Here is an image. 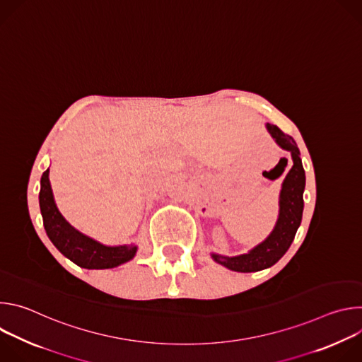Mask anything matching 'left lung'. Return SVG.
Masks as SVG:
<instances>
[{
  "mask_svg": "<svg viewBox=\"0 0 362 362\" xmlns=\"http://www.w3.org/2000/svg\"><path fill=\"white\" fill-rule=\"evenodd\" d=\"M267 129L278 146L291 151L293 166L282 183L279 194V216L271 235L245 255L229 257L212 253V257L218 264L236 272H256L275 265L289 249L302 221L305 170L299 158V148L293 137L285 134L279 127L268 123Z\"/></svg>",
  "mask_w": 362,
  "mask_h": 362,
  "instance_id": "1",
  "label": "left lung"
}]
</instances>
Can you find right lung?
Returning a JSON list of instances; mask_svg holds the SVG:
<instances>
[{"instance_id": "add662e5", "label": "right lung", "mask_w": 362, "mask_h": 362, "mask_svg": "<svg viewBox=\"0 0 362 362\" xmlns=\"http://www.w3.org/2000/svg\"><path fill=\"white\" fill-rule=\"evenodd\" d=\"M49 170L41 176L40 209L44 229L53 245L76 265L86 269H109L133 259L137 246H106L74 229L59 212L53 190H51Z\"/></svg>"}]
</instances>
